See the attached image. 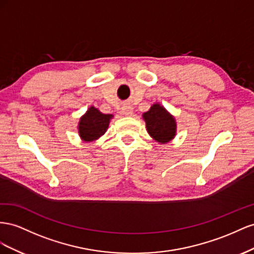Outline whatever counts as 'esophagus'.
Here are the masks:
<instances>
[{
  "label": "esophagus",
  "instance_id": "1",
  "mask_svg": "<svg viewBox=\"0 0 254 254\" xmlns=\"http://www.w3.org/2000/svg\"><path fill=\"white\" fill-rule=\"evenodd\" d=\"M121 110H122V114L126 116H132L133 112H134L132 105H129V104H125L122 106Z\"/></svg>",
  "mask_w": 254,
  "mask_h": 254
}]
</instances>
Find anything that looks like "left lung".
<instances>
[{"mask_svg":"<svg viewBox=\"0 0 254 254\" xmlns=\"http://www.w3.org/2000/svg\"><path fill=\"white\" fill-rule=\"evenodd\" d=\"M142 118L146 121L149 135L157 142L166 143L175 138L177 132L175 117L161 104L152 105L148 112L143 113Z\"/></svg>","mask_w":254,"mask_h":254,"instance_id":"1","label":"left lung"}]
</instances>
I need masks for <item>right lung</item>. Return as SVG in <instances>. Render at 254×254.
I'll return each instance as SVG.
<instances>
[{
	"label": "right lung",
	"instance_id": "1",
	"mask_svg": "<svg viewBox=\"0 0 254 254\" xmlns=\"http://www.w3.org/2000/svg\"><path fill=\"white\" fill-rule=\"evenodd\" d=\"M114 117L110 114H102L98 108L91 106L79 119L78 134L84 141H93L102 136Z\"/></svg>",
	"mask_w": 254,
	"mask_h": 254
}]
</instances>
